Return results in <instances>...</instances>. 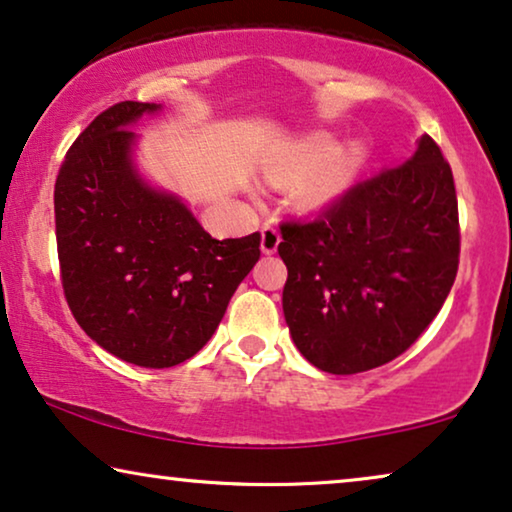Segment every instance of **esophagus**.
Returning a JSON list of instances; mask_svg holds the SVG:
<instances>
[{"label": "esophagus", "instance_id": "obj_1", "mask_svg": "<svg viewBox=\"0 0 512 512\" xmlns=\"http://www.w3.org/2000/svg\"><path fill=\"white\" fill-rule=\"evenodd\" d=\"M279 240H282V237H279V233H277V228L275 226H263L261 228V251L263 254H275L277 251V247H279Z\"/></svg>", "mask_w": 512, "mask_h": 512}]
</instances>
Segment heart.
I'll use <instances>...</instances> for the list:
<instances>
[{
    "label": "heart",
    "mask_w": 512,
    "mask_h": 512,
    "mask_svg": "<svg viewBox=\"0 0 512 512\" xmlns=\"http://www.w3.org/2000/svg\"><path fill=\"white\" fill-rule=\"evenodd\" d=\"M366 158L368 151L361 142H352L338 151V142L331 135H319L300 144L282 165L270 172V177L272 181H286L319 169L320 172L307 179L298 191L300 207L317 209L331 205L354 184L361 167L366 165Z\"/></svg>",
    "instance_id": "heart-1"
}]
</instances>
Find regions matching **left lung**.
Segmentation results:
<instances>
[{
  "mask_svg": "<svg viewBox=\"0 0 512 512\" xmlns=\"http://www.w3.org/2000/svg\"><path fill=\"white\" fill-rule=\"evenodd\" d=\"M282 307L298 352L333 375L401 356L436 319L459 268L450 163L429 135L317 219L282 223Z\"/></svg>",
  "mask_w": 512,
  "mask_h": 512,
  "instance_id": "obj_1",
  "label": "left lung"
}]
</instances>
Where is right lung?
I'll return each mask as SVG.
<instances>
[{
  "label": "right lung",
  "mask_w": 512,
  "mask_h": 512,
  "mask_svg": "<svg viewBox=\"0 0 512 512\" xmlns=\"http://www.w3.org/2000/svg\"><path fill=\"white\" fill-rule=\"evenodd\" d=\"M160 109L118 102L102 111L55 179L69 310L88 338L142 368H172L198 354L261 258V235L214 240L177 195L137 172V135L128 128Z\"/></svg>",
  "instance_id": "add662e5"
}]
</instances>
